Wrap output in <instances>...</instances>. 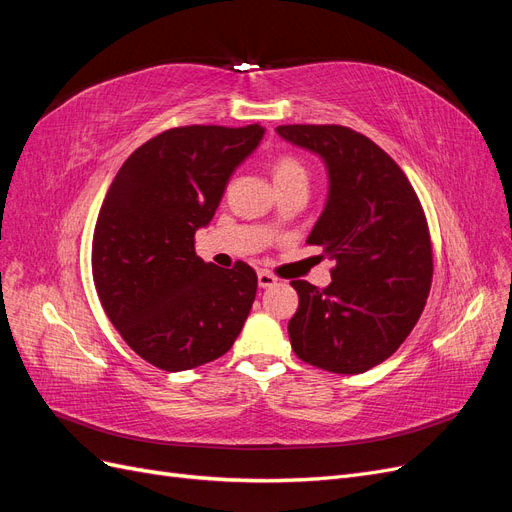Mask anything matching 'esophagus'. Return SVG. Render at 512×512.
<instances>
[{"instance_id": "1", "label": "esophagus", "mask_w": 512, "mask_h": 512, "mask_svg": "<svg viewBox=\"0 0 512 512\" xmlns=\"http://www.w3.org/2000/svg\"><path fill=\"white\" fill-rule=\"evenodd\" d=\"M275 277L271 275V273H267V271H260L258 273V286L260 288H271V286H275Z\"/></svg>"}]
</instances>
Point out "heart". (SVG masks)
Segmentation results:
<instances>
[{
	"mask_svg": "<svg viewBox=\"0 0 512 512\" xmlns=\"http://www.w3.org/2000/svg\"><path fill=\"white\" fill-rule=\"evenodd\" d=\"M273 181H275V185H280V183H288V181H297V179H305L307 181V170H305V166L299 162V160H294V158H290V156H282V158H277L275 162H273Z\"/></svg>",
	"mask_w": 512,
	"mask_h": 512,
	"instance_id": "heart-1",
	"label": "heart"
}]
</instances>
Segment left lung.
I'll use <instances>...</instances> for the list:
<instances>
[{"label":"left lung","mask_w":512,"mask_h":512,"mask_svg":"<svg viewBox=\"0 0 512 512\" xmlns=\"http://www.w3.org/2000/svg\"><path fill=\"white\" fill-rule=\"evenodd\" d=\"M275 132L327 168V203L307 243L337 262L327 288L290 282L299 294L292 350L333 374H363L389 359L423 314L433 275L423 207L404 170L367 136L344 126Z\"/></svg>","instance_id":"8db88e82"}]
</instances>
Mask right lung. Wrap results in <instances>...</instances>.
Listing matches in <instances>:
<instances>
[{
	"mask_svg": "<svg viewBox=\"0 0 512 512\" xmlns=\"http://www.w3.org/2000/svg\"><path fill=\"white\" fill-rule=\"evenodd\" d=\"M262 136L258 123L166 130L123 162L106 192L91 245L98 297L126 344L164 371L220 359L250 314L256 271L198 258L194 235Z\"/></svg>",
	"mask_w": 512,
	"mask_h": 512,
	"instance_id": "right-lung-1",
	"label": "right lung"
}]
</instances>
